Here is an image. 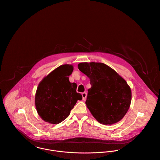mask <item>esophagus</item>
<instances>
[{
    "label": "esophagus",
    "mask_w": 160,
    "mask_h": 160,
    "mask_svg": "<svg viewBox=\"0 0 160 160\" xmlns=\"http://www.w3.org/2000/svg\"><path fill=\"white\" fill-rule=\"evenodd\" d=\"M82 99L83 100H85L86 98H87V93L86 92H83L82 93Z\"/></svg>",
    "instance_id": "esophagus-1"
}]
</instances>
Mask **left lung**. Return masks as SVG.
<instances>
[{
	"mask_svg": "<svg viewBox=\"0 0 160 160\" xmlns=\"http://www.w3.org/2000/svg\"><path fill=\"white\" fill-rule=\"evenodd\" d=\"M78 69L89 78L86 105L100 123L112 125L120 121L128 112L132 100L131 89L113 69L103 63L84 62Z\"/></svg>",
	"mask_w": 160,
	"mask_h": 160,
	"instance_id": "obj_1",
	"label": "left lung"
}]
</instances>
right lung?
<instances>
[{"mask_svg": "<svg viewBox=\"0 0 160 160\" xmlns=\"http://www.w3.org/2000/svg\"><path fill=\"white\" fill-rule=\"evenodd\" d=\"M73 67L63 65L45 77L39 83L35 94V107L39 116L46 122L58 124L66 119L77 100V85L69 81Z\"/></svg>", "mask_w": 160, "mask_h": 160, "instance_id": "1", "label": "right lung"}]
</instances>
